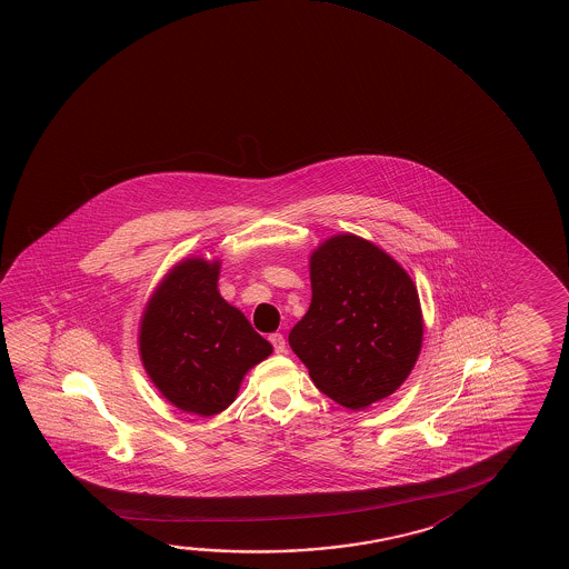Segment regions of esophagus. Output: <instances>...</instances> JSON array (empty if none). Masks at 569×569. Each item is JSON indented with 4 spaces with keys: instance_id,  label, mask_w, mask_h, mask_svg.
I'll use <instances>...</instances> for the list:
<instances>
[{
    "instance_id": "1",
    "label": "esophagus",
    "mask_w": 569,
    "mask_h": 569,
    "mask_svg": "<svg viewBox=\"0 0 569 569\" xmlns=\"http://www.w3.org/2000/svg\"><path fill=\"white\" fill-rule=\"evenodd\" d=\"M270 343L273 345L276 353H286V337L281 333H271Z\"/></svg>"
}]
</instances>
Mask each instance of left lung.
<instances>
[{
	"label": "left lung",
	"instance_id": "left-lung-1",
	"mask_svg": "<svg viewBox=\"0 0 569 569\" xmlns=\"http://www.w3.org/2000/svg\"><path fill=\"white\" fill-rule=\"evenodd\" d=\"M311 306L289 345L329 399L359 410L401 387L422 345L419 293L409 273L353 233L309 258Z\"/></svg>",
	"mask_w": 569,
	"mask_h": 569
}]
</instances>
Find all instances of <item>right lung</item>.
<instances>
[{"label": "right lung", "mask_w": 569, "mask_h": 569, "mask_svg": "<svg viewBox=\"0 0 569 569\" xmlns=\"http://www.w3.org/2000/svg\"><path fill=\"white\" fill-rule=\"evenodd\" d=\"M218 273L220 261H180L140 319V359L150 381L177 409L200 417L228 409L243 375L273 351L220 296Z\"/></svg>", "instance_id": "1"}]
</instances>
